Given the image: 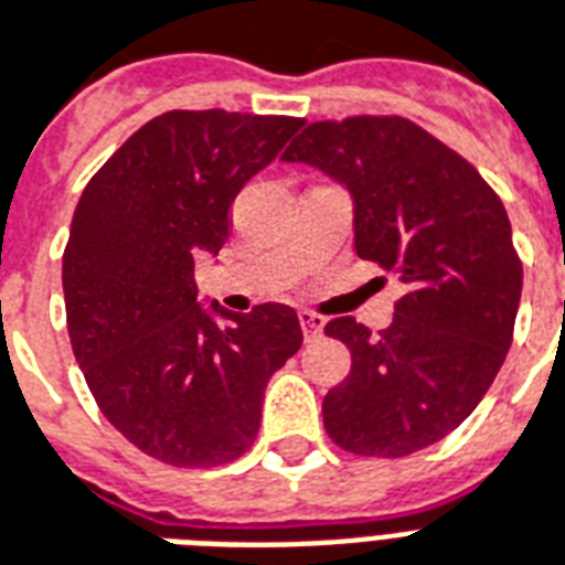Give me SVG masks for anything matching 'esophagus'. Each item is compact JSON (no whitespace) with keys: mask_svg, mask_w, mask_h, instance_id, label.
<instances>
[{"mask_svg":"<svg viewBox=\"0 0 565 565\" xmlns=\"http://www.w3.org/2000/svg\"><path fill=\"white\" fill-rule=\"evenodd\" d=\"M299 326H302V335L311 341V338H317L320 332H323V315H317V311H299Z\"/></svg>","mask_w":565,"mask_h":565,"instance_id":"esophagus-1","label":"esophagus"}]
</instances>
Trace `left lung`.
I'll use <instances>...</instances> for the list:
<instances>
[{
	"label": "left lung",
	"instance_id": "1",
	"mask_svg": "<svg viewBox=\"0 0 565 565\" xmlns=\"http://www.w3.org/2000/svg\"><path fill=\"white\" fill-rule=\"evenodd\" d=\"M284 161L350 188L356 254L407 284L377 335L356 317L326 323L353 359L323 398L326 434L365 458L419 452L476 411L512 344L524 269L503 200L404 116L311 122Z\"/></svg>",
	"mask_w": 565,
	"mask_h": 565
}]
</instances>
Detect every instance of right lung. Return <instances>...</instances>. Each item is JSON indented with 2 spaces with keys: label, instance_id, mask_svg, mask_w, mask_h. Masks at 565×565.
I'll use <instances>...</instances> for the list:
<instances>
[{
  "label": "right lung",
  "instance_id": "1",
  "mask_svg": "<svg viewBox=\"0 0 565 565\" xmlns=\"http://www.w3.org/2000/svg\"><path fill=\"white\" fill-rule=\"evenodd\" d=\"M302 128L296 116L170 110L107 158L62 254L71 350L98 411L140 452L218 467L250 449L263 388L302 347L294 308L198 302L194 260L227 242L230 209Z\"/></svg>",
  "mask_w": 565,
  "mask_h": 565
}]
</instances>
